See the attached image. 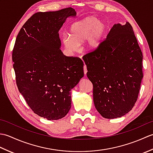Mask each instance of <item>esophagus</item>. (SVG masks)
<instances>
[{
	"mask_svg": "<svg viewBox=\"0 0 153 153\" xmlns=\"http://www.w3.org/2000/svg\"><path fill=\"white\" fill-rule=\"evenodd\" d=\"M83 71H84V74H85V75H86V74L87 72V66L85 64H84V66H83Z\"/></svg>",
	"mask_w": 153,
	"mask_h": 153,
	"instance_id": "obj_1",
	"label": "esophagus"
}]
</instances>
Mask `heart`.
Instances as JSON below:
<instances>
[{"label":"heart","mask_w":153,"mask_h":153,"mask_svg":"<svg viewBox=\"0 0 153 153\" xmlns=\"http://www.w3.org/2000/svg\"><path fill=\"white\" fill-rule=\"evenodd\" d=\"M107 29L106 23L95 16H89L73 23L68 30V37L64 36L62 42L70 52H77L79 45L86 41L87 48L94 50L99 47Z\"/></svg>","instance_id":"1"}]
</instances>
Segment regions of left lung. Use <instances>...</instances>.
Listing matches in <instances>:
<instances>
[{
  "mask_svg": "<svg viewBox=\"0 0 153 153\" xmlns=\"http://www.w3.org/2000/svg\"><path fill=\"white\" fill-rule=\"evenodd\" d=\"M83 59L100 114L112 119L130 111L143 77V54L131 24L114 25L105 39Z\"/></svg>",
  "mask_w": 153,
  "mask_h": 153,
  "instance_id": "1",
  "label": "left lung"
}]
</instances>
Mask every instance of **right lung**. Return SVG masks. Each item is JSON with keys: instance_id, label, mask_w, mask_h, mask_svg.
Returning <instances> with one entry per match:
<instances>
[{"instance_id": "right-lung-1", "label": "right lung", "mask_w": 153, "mask_h": 153, "mask_svg": "<svg viewBox=\"0 0 153 153\" xmlns=\"http://www.w3.org/2000/svg\"><path fill=\"white\" fill-rule=\"evenodd\" d=\"M76 16L72 8L35 13L16 37L12 51L16 84L28 106L48 120L63 118L71 108L70 91L84 76L79 57L60 49V29Z\"/></svg>"}]
</instances>
